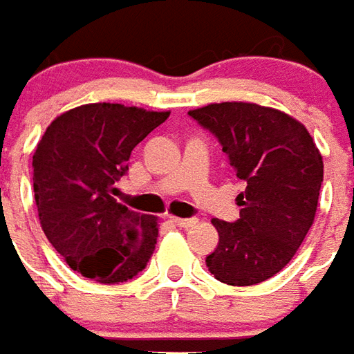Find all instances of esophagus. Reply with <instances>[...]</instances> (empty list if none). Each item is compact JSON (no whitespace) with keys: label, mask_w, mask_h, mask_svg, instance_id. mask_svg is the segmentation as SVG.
I'll use <instances>...</instances> for the list:
<instances>
[{"label":"esophagus","mask_w":354,"mask_h":354,"mask_svg":"<svg viewBox=\"0 0 354 354\" xmlns=\"http://www.w3.org/2000/svg\"><path fill=\"white\" fill-rule=\"evenodd\" d=\"M172 222L176 223L178 227H193L197 223V218H172Z\"/></svg>","instance_id":"esophagus-1"}]
</instances>
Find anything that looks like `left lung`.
Listing matches in <instances>:
<instances>
[{
  "label": "left lung",
  "mask_w": 354,
  "mask_h": 354,
  "mask_svg": "<svg viewBox=\"0 0 354 354\" xmlns=\"http://www.w3.org/2000/svg\"><path fill=\"white\" fill-rule=\"evenodd\" d=\"M187 115L214 134L246 182L239 220H212L220 241L208 271L231 286L267 281L294 258L315 220L324 172L319 149L304 124L258 104L222 102Z\"/></svg>",
  "instance_id": "left-lung-1"
}]
</instances>
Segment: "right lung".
Here are the masks:
<instances>
[{"label":"right lung","instance_id":"add662e5","mask_svg":"<svg viewBox=\"0 0 354 354\" xmlns=\"http://www.w3.org/2000/svg\"><path fill=\"white\" fill-rule=\"evenodd\" d=\"M121 104H87L57 117L34 153L39 222L68 266L104 284L129 281L157 245V220L113 199L134 147L169 119Z\"/></svg>","mask_w":354,"mask_h":354}]
</instances>
